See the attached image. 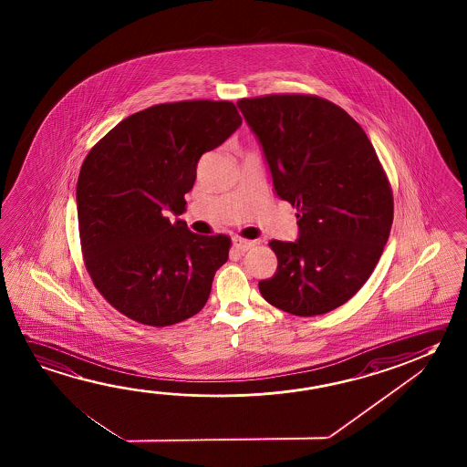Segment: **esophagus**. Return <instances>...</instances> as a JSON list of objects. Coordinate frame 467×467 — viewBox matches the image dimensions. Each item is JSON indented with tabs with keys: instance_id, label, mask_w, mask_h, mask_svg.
<instances>
[{
	"instance_id": "1",
	"label": "esophagus",
	"mask_w": 467,
	"mask_h": 467,
	"mask_svg": "<svg viewBox=\"0 0 467 467\" xmlns=\"http://www.w3.org/2000/svg\"><path fill=\"white\" fill-rule=\"evenodd\" d=\"M233 245L236 247V251H239L241 254L247 253L249 249H253L254 245H255V241H247V239H243V237H233Z\"/></svg>"
}]
</instances>
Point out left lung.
Returning a JSON list of instances; mask_svg holds the SVG:
<instances>
[{
  "instance_id": "1",
  "label": "left lung",
  "mask_w": 467,
  "mask_h": 467,
  "mask_svg": "<svg viewBox=\"0 0 467 467\" xmlns=\"http://www.w3.org/2000/svg\"><path fill=\"white\" fill-rule=\"evenodd\" d=\"M237 108L276 195L298 210V239L268 243L278 265L260 295L295 316L329 313L365 285L389 237L394 202L375 148L344 109L317 96L270 94Z\"/></svg>"
}]
</instances>
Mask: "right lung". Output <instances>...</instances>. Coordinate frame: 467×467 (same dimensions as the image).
<instances>
[{
    "label": "right lung",
    "mask_w": 467,
    "mask_h": 467,
    "mask_svg": "<svg viewBox=\"0 0 467 467\" xmlns=\"http://www.w3.org/2000/svg\"><path fill=\"white\" fill-rule=\"evenodd\" d=\"M243 123L228 100H181L140 110L92 146L77 185L86 270L133 321L166 327L205 306L231 239L202 236L164 210L184 213L200 156Z\"/></svg>",
    "instance_id": "obj_1"
}]
</instances>
